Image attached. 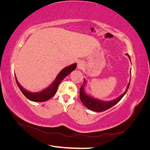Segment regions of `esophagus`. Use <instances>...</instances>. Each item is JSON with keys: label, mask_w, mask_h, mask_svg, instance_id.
<instances>
[{"label": "esophagus", "mask_w": 150, "mask_h": 150, "mask_svg": "<svg viewBox=\"0 0 150 150\" xmlns=\"http://www.w3.org/2000/svg\"><path fill=\"white\" fill-rule=\"evenodd\" d=\"M84 66H85V64L83 61H80L78 62V68L79 69H83L84 67Z\"/></svg>", "instance_id": "obj_1"}]
</instances>
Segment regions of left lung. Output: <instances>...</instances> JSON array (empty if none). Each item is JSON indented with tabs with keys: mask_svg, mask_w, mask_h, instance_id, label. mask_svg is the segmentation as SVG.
Returning a JSON list of instances; mask_svg holds the SVG:
<instances>
[{
	"mask_svg": "<svg viewBox=\"0 0 150 150\" xmlns=\"http://www.w3.org/2000/svg\"><path fill=\"white\" fill-rule=\"evenodd\" d=\"M126 55L127 56H128L129 60L131 61L130 56H129V54H126ZM130 74H131V71H130ZM84 81L83 84L81 86V87L80 88L79 96H80L81 101L83 103L84 105L86 108H88L89 110L93 111H96V112H102L104 111H106L108 110L109 108L115 106V104L118 103L122 98V97L125 96V94L126 93L130 84V81H129V83H128V86H127V88L126 89L125 93L123 94H122L119 97H117L115 99H113V100H111L110 101H104L100 100V99L94 98V97L91 96L89 95L86 93L84 88H85V86L86 85L87 81H86L85 78H84Z\"/></svg>",
	"mask_w": 150,
	"mask_h": 150,
	"instance_id": "left-lung-1",
	"label": "left lung"
}]
</instances>
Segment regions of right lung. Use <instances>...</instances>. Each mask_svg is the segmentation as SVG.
Masks as SVG:
<instances>
[{"label":"right lung","mask_w":150,"mask_h":150,"mask_svg":"<svg viewBox=\"0 0 150 150\" xmlns=\"http://www.w3.org/2000/svg\"><path fill=\"white\" fill-rule=\"evenodd\" d=\"M76 66H77L76 63H74V64H72L69 66L64 67V69H62L60 71L59 73L58 74L56 79H54V81L51 85H49L47 88L44 89V90L39 92L33 93V92L29 91L24 89L19 84V83L18 82L15 74L16 81L18 87L19 88L21 92L23 93L24 96L28 99H29L30 101H34V102L46 101L48 100V99H49L50 98H52V96H54V95H55L57 91L58 86L61 83V81L64 79L68 74H70L72 71H73L76 68Z\"/></svg>","instance_id":"1"}]
</instances>
